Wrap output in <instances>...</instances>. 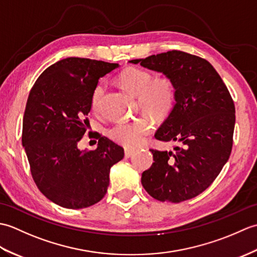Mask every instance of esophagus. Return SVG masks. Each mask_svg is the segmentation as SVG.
<instances>
[{"label": "esophagus", "instance_id": "esophagus-1", "mask_svg": "<svg viewBox=\"0 0 257 257\" xmlns=\"http://www.w3.org/2000/svg\"><path fill=\"white\" fill-rule=\"evenodd\" d=\"M134 155H135V150L134 149H130V148L124 149V157L125 158H130V157H133Z\"/></svg>", "mask_w": 257, "mask_h": 257}]
</instances>
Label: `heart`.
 <instances>
[{"instance_id": "heart-1", "label": "heart", "mask_w": 257, "mask_h": 257, "mask_svg": "<svg viewBox=\"0 0 257 257\" xmlns=\"http://www.w3.org/2000/svg\"><path fill=\"white\" fill-rule=\"evenodd\" d=\"M119 81L125 89L138 96L141 109L158 120L170 116L177 103V87L169 76L154 78L151 72L139 67H128L119 76ZM103 95V85H97L91 97V107L99 110ZM154 129V121L148 116L136 118L130 121L112 124L107 136L114 143L128 148L141 145Z\"/></svg>"}]
</instances>
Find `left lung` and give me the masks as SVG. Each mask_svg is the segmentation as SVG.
Returning a JSON list of instances; mask_svg holds the SVG:
<instances>
[{
	"label": "left lung",
	"mask_w": 257,
	"mask_h": 257,
	"mask_svg": "<svg viewBox=\"0 0 257 257\" xmlns=\"http://www.w3.org/2000/svg\"><path fill=\"white\" fill-rule=\"evenodd\" d=\"M133 64L172 78L177 103L155 137L178 145L174 151L150 149L155 162L141 183L152 198L187 201L210 187L230 158L235 106L224 81L204 58L169 51L133 59Z\"/></svg>",
	"instance_id": "1"
}]
</instances>
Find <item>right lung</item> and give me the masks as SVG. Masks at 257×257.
I'll return each instance as SVG.
<instances>
[{"mask_svg":"<svg viewBox=\"0 0 257 257\" xmlns=\"http://www.w3.org/2000/svg\"><path fill=\"white\" fill-rule=\"evenodd\" d=\"M119 64L68 57L51 65L27 98L22 145L38 190L66 209H84L107 192L109 170L123 158V148L97 135L95 150L77 148L86 133L98 79Z\"/></svg>","mask_w":257,"mask_h":257,"instance_id":"add662e5","label":"right lung"}]
</instances>
